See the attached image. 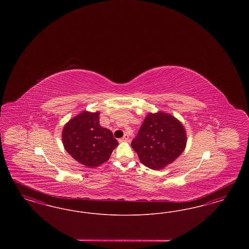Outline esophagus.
I'll use <instances>...</instances> for the list:
<instances>
[{"label": "esophagus", "mask_w": 249, "mask_h": 249, "mask_svg": "<svg viewBox=\"0 0 249 249\" xmlns=\"http://www.w3.org/2000/svg\"><path fill=\"white\" fill-rule=\"evenodd\" d=\"M119 142H127V141H129V135L128 134H124V136L121 138V139H119Z\"/></svg>", "instance_id": "obj_1"}]
</instances>
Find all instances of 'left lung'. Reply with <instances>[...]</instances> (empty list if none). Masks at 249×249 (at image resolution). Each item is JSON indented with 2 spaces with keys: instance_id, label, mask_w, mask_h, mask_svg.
I'll return each mask as SVG.
<instances>
[{
  "instance_id": "8db88e82",
  "label": "left lung",
  "mask_w": 249,
  "mask_h": 249,
  "mask_svg": "<svg viewBox=\"0 0 249 249\" xmlns=\"http://www.w3.org/2000/svg\"><path fill=\"white\" fill-rule=\"evenodd\" d=\"M186 142L183 125L173 116L160 112L147 115L131 147L143 165L160 170L182 154Z\"/></svg>"
}]
</instances>
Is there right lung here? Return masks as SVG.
Segmentation results:
<instances>
[{"instance_id": "obj_1", "label": "right lung", "mask_w": 249, "mask_h": 249, "mask_svg": "<svg viewBox=\"0 0 249 249\" xmlns=\"http://www.w3.org/2000/svg\"><path fill=\"white\" fill-rule=\"evenodd\" d=\"M62 142L76 161L89 168L106 162L119 144L111 130L100 126L99 112H83L71 119L63 128Z\"/></svg>"}]
</instances>
